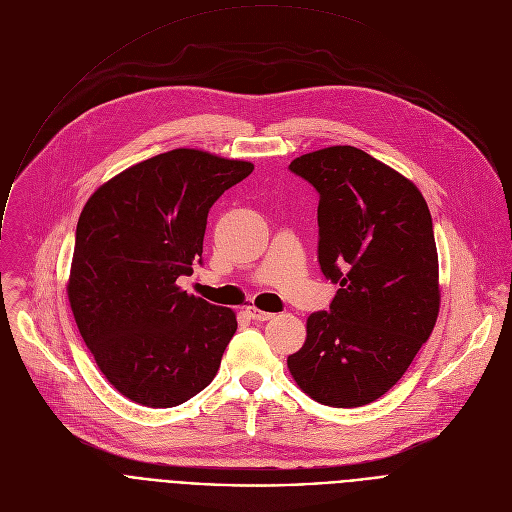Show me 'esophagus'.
I'll return each instance as SVG.
<instances>
[{"label":"esophagus","instance_id":"obj_1","mask_svg":"<svg viewBox=\"0 0 512 512\" xmlns=\"http://www.w3.org/2000/svg\"><path fill=\"white\" fill-rule=\"evenodd\" d=\"M245 312H247V314H249V318H251V320H255V322H267V320H271V318H273V314H269V312H261V310H257L255 306H249Z\"/></svg>","mask_w":512,"mask_h":512}]
</instances>
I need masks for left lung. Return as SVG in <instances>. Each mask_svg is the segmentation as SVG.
I'll return each instance as SVG.
<instances>
[{
    "label": "left lung",
    "instance_id": "1",
    "mask_svg": "<svg viewBox=\"0 0 512 512\" xmlns=\"http://www.w3.org/2000/svg\"><path fill=\"white\" fill-rule=\"evenodd\" d=\"M320 194L318 261L338 291L308 318L287 356L300 389L330 407L385 395L409 369L440 312L433 223L417 186L352 145L296 158Z\"/></svg>",
    "mask_w": 512,
    "mask_h": 512
}]
</instances>
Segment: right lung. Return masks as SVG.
I'll return each mask as SVG.
<instances>
[{"label":"right lung","mask_w":512,"mask_h":512,"mask_svg":"<svg viewBox=\"0 0 512 512\" xmlns=\"http://www.w3.org/2000/svg\"><path fill=\"white\" fill-rule=\"evenodd\" d=\"M251 162L172 150L139 162L87 200L75 237L68 302L107 381L166 409L210 385L237 332L231 308L176 285L202 263L210 206Z\"/></svg>","instance_id":"1"}]
</instances>
